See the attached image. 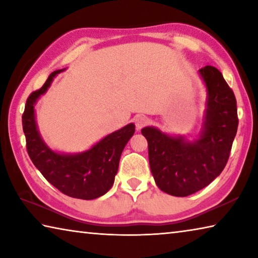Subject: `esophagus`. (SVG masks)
<instances>
[{"instance_id": "obj_1", "label": "esophagus", "mask_w": 258, "mask_h": 258, "mask_svg": "<svg viewBox=\"0 0 258 258\" xmlns=\"http://www.w3.org/2000/svg\"><path fill=\"white\" fill-rule=\"evenodd\" d=\"M134 123H135V127H137L138 131H140L143 126H146V124L148 123V118L143 115H137L134 118Z\"/></svg>"}]
</instances>
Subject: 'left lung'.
I'll use <instances>...</instances> for the list:
<instances>
[{
	"label": "left lung",
	"instance_id": "obj_1",
	"mask_svg": "<svg viewBox=\"0 0 258 258\" xmlns=\"http://www.w3.org/2000/svg\"><path fill=\"white\" fill-rule=\"evenodd\" d=\"M207 87V109L198 140L169 137L155 127L141 133L148 141L149 164L157 186L175 197H186L213 182L228 163L238 130L237 100L221 72L199 69Z\"/></svg>",
	"mask_w": 258,
	"mask_h": 258
}]
</instances>
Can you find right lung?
Segmentation results:
<instances>
[{"mask_svg":"<svg viewBox=\"0 0 258 258\" xmlns=\"http://www.w3.org/2000/svg\"><path fill=\"white\" fill-rule=\"evenodd\" d=\"M62 72L55 71L40 90L34 91L26 101L23 113V130L26 147L33 164L52 185L73 198L91 200L110 190L118 171L120 155L134 134V124L107 135L90 150L76 155L52 151L41 138L35 121L34 104L46 92L53 77Z\"/></svg>","mask_w":258,"mask_h":258,"instance_id":"1","label":"right lung"}]
</instances>
